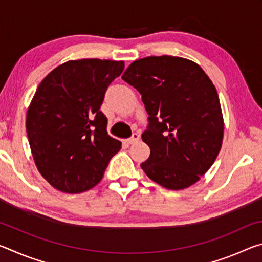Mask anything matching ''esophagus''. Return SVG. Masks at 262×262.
I'll use <instances>...</instances> for the list:
<instances>
[{
	"label": "esophagus",
	"instance_id": "obj_1",
	"mask_svg": "<svg viewBox=\"0 0 262 262\" xmlns=\"http://www.w3.org/2000/svg\"><path fill=\"white\" fill-rule=\"evenodd\" d=\"M139 140H140V135L136 134V133H135V134H133L132 137H129V139L127 140V142H128V143H129V144H133V143H136V142L139 141Z\"/></svg>",
	"mask_w": 262,
	"mask_h": 262
}]
</instances>
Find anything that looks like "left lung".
Instances as JSON below:
<instances>
[{
    "label": "left lung",
    "instance_id": "8db88e82",
    "mask_svg": "<svg viewBox=\"0 0 262 262\" xmlns=\"http://www.w3.org/2000/svg\"><path fill=\"white\" fill-rule=\"evenodd\" d=\"M121 78L140 92L149 114L142 140L150 156L142 170L167 189L196 183L215 162L224 132L207 74L193 61L163 55L134 61Z\"/></svg>",
    "mask_w": 262,
    "mask_h": 262
}]
</instances>
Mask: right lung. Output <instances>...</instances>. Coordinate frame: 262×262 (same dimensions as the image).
Listing matches in <instances>:
<instances>
[{"instance_id": "add662e5", "label": "right lung", "mask_w": 262, "mask_h": 262, "mask_svg": "<svg viewBox=\"0 0 262 262\" xmlns=\"http://www.w3.org/2000/svg\"><path fill=\"white\" fill-rule=\"evenodd\" d=\"M123 67L122 61H68L39 84L26 115V133L35 165L56 189L74 194L92 188L121 149V142L106 130L100 106Z\"/></svg>"}]
</instances>
